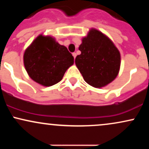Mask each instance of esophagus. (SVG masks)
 Here are the masks:
<instances>
[{"label":"esophagus","mask_w":149,"mask_h":149,"mask_svg":"<svg viewBox=\"0 0 149 149\" xmlns=\"http://www.w3.org/2000/svg\"><path fill=\"white\" fill-rule=\"evenodd\" d=\"M72 55L73 56V57H74V59H75V58L76 57V52H73V54H72Z\"/></svg>","instance_id":"34e87169"}]
</instances>
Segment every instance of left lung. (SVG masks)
Wrapping results in <instances>:
<instances>
[{
  "label": "left lung",
  "mask_w": 149,
  "mask_h": 149,
  "mask_svg": "<svg viewBox=\"0 0 149 149\" xmlns=\"http://www.w3.org/2000/svg\"><path fill=\"white\" fill-rule=\"evenodd\" d=\"M78 49L81 54L77 56L75 63L87 83L100 88L116 78L120 66V54L107 36L92 29Z\"/></svg>",
  "instance_id": "obj_1"
}]
</instances>
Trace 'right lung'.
Wrapping results in <instances>:
<instances>
[{
  "mask_svg": "<svg viewBox=\"0 0 149 149\" xmlns=\"http://www.w3.org/2000/svg\"><path fill=\"white\" fill-rule=\"evenodd\" d=\"M74 62L64 45L51 36H38L24 54V64L32 80L45 87L59 83Z\"/></svg>",
  "mask_w": 149,
  "mask_h": 149,
  "instance_id": "add662e5",
  "label": "right lung"
}]
</instances>
